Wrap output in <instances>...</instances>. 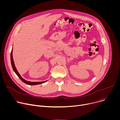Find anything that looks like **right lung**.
<instances>
[{"label": "right lung", "mask_w": 120, "mask_h": 120, "mask_svg": "<svg viewBox=\"0 0 120 120\" xmlns=\"http://www.w3.org/2000/svg\"><path fill=\"white\" fill-rule=\"evenodd\" d=\"M10 58H11V65H12V67L13 69L14 70V71L15 72V73L16 74V75L18 76V77L20 79V80L24 82V83H26V84L28 85H37V84H39L41 83H43L45 82H46L47 81H43V82H30V81H27L25 79H24V78H23L19 74V72L17 70L15 66V64H14V60L13 58V48L11 51V55H10Z\"/></svg>", "instance_id": "obj_1"}]
</instances>
